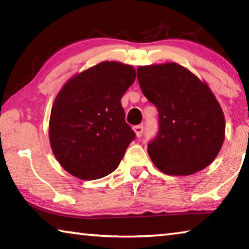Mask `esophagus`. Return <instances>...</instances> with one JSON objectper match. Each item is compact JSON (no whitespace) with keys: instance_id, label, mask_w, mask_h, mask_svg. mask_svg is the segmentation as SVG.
<instances>
[{"instance_id":"obj_1","label":"esophagus","mask_w":249,"mask_h":249,"mask_svg":"<svg viewBox=\"0 0 249 249\" xmlns=\"http://www.w3.org/2000/svg\"><path fill=\"white\" fill-rule=\"evenodd\" d=\"M133 130L136 134V137H141L142 135V132H144V127H142V125H137V126H134Z\"/></svg>"}]
</instances>
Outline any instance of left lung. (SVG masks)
<instances>
[{
  "mask_svg": "<svg viewBox=\"0 0 249 249\" xmlns=\"http://www.w3.org/2000/svg\"><path fill=\"white\" fill-rule=\"evenodd\" d=\"M137 79L159 113V132L147 149L154 165L169 176L211 165L224 142L225 119L208 83L176 62L138 67Z\"/></svg>",
  "mask_w": 249,
  "mask_h": 249,
  "instance_id": "1",
  "label": "left lung"
}]
</instances>
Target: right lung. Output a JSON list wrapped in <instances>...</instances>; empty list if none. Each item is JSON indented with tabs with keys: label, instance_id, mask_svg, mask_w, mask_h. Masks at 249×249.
<instances>
[{
	"label": "right lung",
	"instance_id": "1",
	"mask_svg": "<svg viewBox=\"0 0 249 249\" xmlns=\"http://www.w3.org/2000/svg\"><path fill=\"white\" fill-rule=\"evenodd\" d=\"M136 78L130 65L102 61L74 74L53 101L49 142L70 175L95 180L112 174L135 138L121 99Z\"/></svg>",
	"mask_w": 249,
	"mask_h": 249
}]
</instances>
